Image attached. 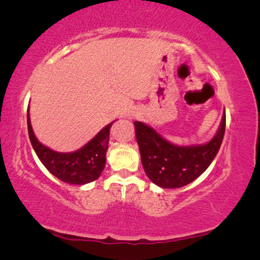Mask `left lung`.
<instances>
[{
    "mask_svg": "<svg viewBox=\"0 0 260 260\" xmlns=\"http://www.w3.org/2000/svg\"><path fill=\"white\" fill-rule=\"evenodd\" d=\"M136 140L147 176L162 188H180L193 182L218 154L226 127L223 111L218 133L205 144L181 147L165 140L151 126L136 122Z\"/></svg>",
    "mask_w": 260,
    "mask_h": 260,
    "instance_id": "left-lung-1",
    "label": "left lung"
}]
</instances>
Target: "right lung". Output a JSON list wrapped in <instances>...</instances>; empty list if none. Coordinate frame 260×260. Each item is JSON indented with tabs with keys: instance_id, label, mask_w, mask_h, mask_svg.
Masks as SVG:
<instances>
[{
	"instance_id": "right-lung-1",
	"label": "right lung",
	"mask_w": 260,
	"mask_h": 260,
	"mask_svg": "<svg viewBox=\"0 0 260 260\" xmlns=\"http://www.w3.org/2000/svg\"><path fill=\"white\" fill-rule=\"evenodd\" d=\"M27 124L31 147L39 159L49 173L62 182L86 184L101 176L105 168L110 129L113 122L103 127L83 148L73 152L54 151L38 141L30 124L29 108L27 110Z\"/></svg>"
}]
</instances>
